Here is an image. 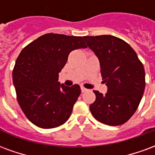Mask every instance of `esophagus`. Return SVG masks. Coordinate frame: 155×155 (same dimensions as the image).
<instances>
[{
  "instance_id": "1",
  "label": "esophagus",
  "mask_w": 155,
  "mask_h": 155,
  "mask_svg": "<svg viewBox=\"0 0 155 155\" xmlns=\"http://www.w3.org/2000/svg\"><path fill=\"white\" fill-rule=\"evenodd\" d=\"M81 92H82V93H83V92H85V91H88L87 89H86V88H84V86H81Z\"/></svg>"
}]
</instances>
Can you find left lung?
<instances>
[{"instance_id":"8db88e82","label":"left lung","mask_w":155,"mask_h":155,"mask_svg":"<svg viewBox=\"0 0 155 155\" xmlns=\"http://www.w3.org/2000/svg\"><path fill=\"white\" fill-rule=\"evenodd\" d=\"M84 39L99 58L102 80L108 87L104 95L94 91L96 98L90 105L91 114L104 124H123L134 114L143 96V64L133 48L118 37L103 35Z\"/></svg>"}]
</instances>
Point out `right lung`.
I'll use <instances>...</instances> for the list:
<instances>
[{
    "label": "right lung",
    "mask_w": 155,
    "mask_h": 155,
    "mask_svg": "<svg viewBox=\"0 0 155 155\" xmlns=\"http://www.w3.org/2000/svg\"><path fill=\"white\" fill-rule=\"evenodd\" d=\"M86 47L81 36L48 33L20 53L12 72L13 84L20 107L35 125L52 129L70 118L81 87L61 84L59 73L71 51Z\"/></svg>",
    "instance_id": "add662e5"
}]
</instances>
